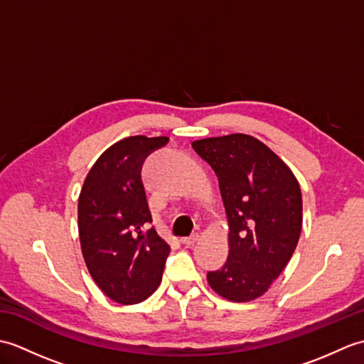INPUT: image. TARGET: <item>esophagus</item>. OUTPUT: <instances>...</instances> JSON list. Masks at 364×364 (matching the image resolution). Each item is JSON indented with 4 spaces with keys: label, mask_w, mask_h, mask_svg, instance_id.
Returning <instances> with one entry per match:
<instances>
[{
    "label": "esophagus",
    "mask_w": 364,
    "mask_h": 364,
    "mask_svg": "<svg viewBox=\"0 0 364 364\" xmlns=\"http://www.w3.org/2000/svg\"><path fill=\"white\" fill-rule=\"evenodd\" d=\"M198 241V235H191L188 237H181V242L184 245H194Z\"/></svg>",
    "instance_id": "obj_1"
}]
</instances>
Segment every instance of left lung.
<instances>
[{
  "label": "left lung",
  "instance_id": "8db88e82",
  "mask_svg": "<svg viewBox=\"0 0 364 364\" xmlns=\"http://www.w3.org/2000/svg\"><path fill=\"white\" fill-rule=\"evenodd\" d=\"M213 167L228 219V259L208 272L211 288L231 301L262 296L283 272L301 231L297 178L277 154L249 134L192 142Z\"/></svg>",
  "mask_w": 364,
  "mask_h": 364
}]
</instances>
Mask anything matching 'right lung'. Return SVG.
<instances>
[{
  "label": "right lung",
  "mask_w": 364,
  "mask_h": 364,
  "mask_svg": "<svg viewBox=\"0 0 364 364\" xmlns=\"http://www.w3.org/2000/svg\"><path fill=\"white\" fill-rule=\"evenodd\" d=\"M168 137L131 136L111 145L84 180L78 230L89 274L107 297L139 304L158 289L170 245L151 223L142 181L145 158Z\"/></svg>",
  "instance_id": "obj_1"
}]
</instances>
